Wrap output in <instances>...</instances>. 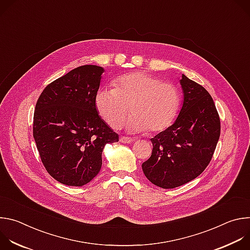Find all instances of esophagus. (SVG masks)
Listing matches in <instances>:
<instances>
[{"instance_id":"esophagus-1","label":"esophagus","mask_w":250,"mask_h":250,"mask_svg":"<svg viewBox=\"0 0 250 250\" xmlns=\"http://www.w3.org/2000/svg\"><path fill=\"white\" fill-rule=\"evenodd\" d=\"M134 138H131V137H128V136H122L120 138V141L123 142V144H129V142L133 141Z\"/></svg>"}]
</instances>
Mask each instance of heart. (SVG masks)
Here are the masks:
<instances>
[{
    "instance_id": "b5f03b06",
    "label": "heart",
    "mask_w": 250,
    "mask_h": 250,
    "mask_svg": "<svg viewBox=\"0 0 250 250\" xmlns=\"http://www.w3.org/2000/svg\"><path fill=\"white\" fill-rule=\"evenodd\" d=\"M115 88H101L95 96L97 112L112 127L124 123L128 106L132 115L125 127L130 132H160L168 128L180 109V92L168 82L144 72H133L115 80Z\"/></svg>"
}]
</instances>
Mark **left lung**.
Here are the masks:
<instances>
[{
    "mask_svg": "<svg viewBox=\"0 0 250 250\" xmlns=\"http://www.w3.org/2000/svg\"><path fill=\"white\" fill-rule=\"evenodd\" d=\"M184 100L172 125L151 138L152 153L142 163L147 179L163 189L182 186L208 165L221 134V121L208 92L184 74Z\"/></svg>",
    "mask_w": 250,
    "mask_h": 250,
    "instance_id": "left-lung-1",
    "label": "left lung"
}]
</instances>
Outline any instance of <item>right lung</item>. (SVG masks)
<instances>
[{
	"mask_svg": "<svg viewBox=\"0 0 250 250\" xmlns=\"http://www.w3.org/2000/svg\"><path fill=\"white\" fill-rule=\"evenodd\" d=\"M104 68L77 67L45 87L33 115V137L50 176L81 187L98 175L105 145L119 135L99 116L95 96Z\"/></svg>",
	"mask_w": 250,
	"mask_h": 250,
	"instance_id": "right-lung-1",
	"label": "right lung"
}]
</instances>
